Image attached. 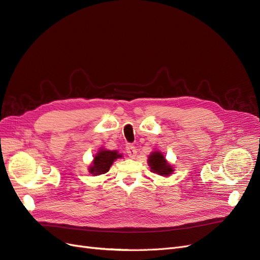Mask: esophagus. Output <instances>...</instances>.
<instances>
[{
    "label": "esophagus",
    "instance_id": "1",
    "mask_svg": "<svg viewBox=\"0 0 260 260\" xmlns=\"http://www.w3.org/2000/svg\"><path fill=\"white\" fill-rule=\"evenodd\" d=\"M126 150H127V154L130 158H134L137 156V148L134 145L132 144H127L126 146Z\"/></svg>",
    "mask_w": 260,
    "mask_h": 260
}]
</instances>
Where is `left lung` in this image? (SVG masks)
<instances>
[{
  "label": "left lung",
  "instance_id": "8db88e82",
  "mask_svg": "<svg viewBox=\"0 0 260 260\" xmlns=\"http://www.w3.org/2000/svg\"><path fill=\"white\" fill-rule=\"evenodd\" d=\"M148 166L151 172L161 176H169L173 172V168L171 167V165H169L165 156L157 150L153 151V153L149 155Z\"/></svg>",
  "mask_w": 260,
  "mask_h": 260
}]
</instances>
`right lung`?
<instances>
[{"label":"right lung","instance_id":"right-lung-1","mask_svg":"<svg viewBox=\"0 0 260 260\" xmlns=\"http://www.w3.org/2000/svg\"><path fill=\"white\" fill-rule=\"evenodd\" d=\"M122 156L118 154L116 150H107L101 148L92 161V165L89 167V172L92 175H101L109 171L111 166L117 158Z\"/></svg>","mask_w":260,"mask_h":260}]
</instances>
